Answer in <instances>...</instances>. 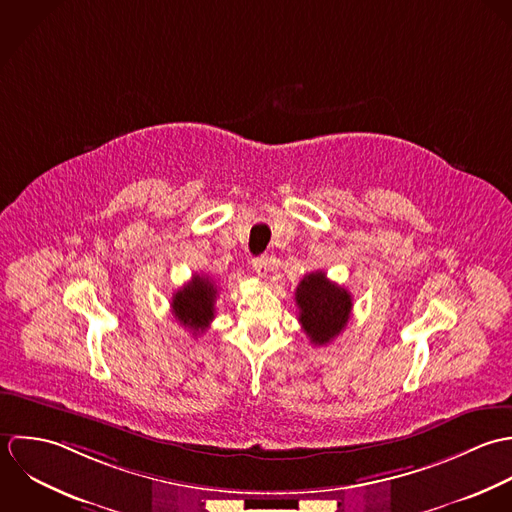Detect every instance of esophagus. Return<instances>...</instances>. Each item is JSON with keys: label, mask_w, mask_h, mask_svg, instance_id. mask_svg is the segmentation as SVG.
Segmentation results:
<instances>
[{"label": "esophagus", "mask_w": 512, "mask_h": 512, "mask_svg": "<svg viewBox=\"0 0 512 512\" xmlns=\"http://www.w3.org/2000/svg\"><path fill=\"white\" fill-rule=\"evenodd\" d=\"M253 271L259 275V277H265L267 275V271H269V259L267 257H257V259H253Z\"/></svg>", "instance_id": "obj_1"}]
</instances>
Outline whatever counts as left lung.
<instances>
[{
    "mask_svg": "<svg viewBox=\"0 0 512 512\" xmlns=\"http://www.w3.org/2000/svg\"><path fill=\"white\" fill-rule=\"evenodd\" d=\"M295 301L299 307V322L312 344L324 346L332 342L348 324L352 295L344 287L328 281L324 271L303 277Z\"/></svg>",
    "mask_w": 512,
    "mask_h": 512,
    "instance_id": "left-lung-1",
    "label": "left lung"
}]
</instances>
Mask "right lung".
I'll list each match as a JSON object with an SVG mask.
<instances>
[{"label": "right lung", "instance_id": "right-lung-1", "mask_svg": "<svg viewBox=\"0 0 512 512\" xmlns=\"http://www.w3.org/2000/svg\"><path fill=\"white\" fill-rule=\"evenodd\" d=\"M217 287L209 277L194 275L188 285L172 297V314L180 324L192 330L194 336L204 332L215 316Z\"/></svg>", "mask_w": 512, "mask_h": 512}]
</instances>
